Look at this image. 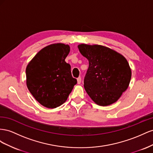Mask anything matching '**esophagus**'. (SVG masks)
Instances as JSON below:
<instances>
[{"instance_id": "obj_1", "label": "esophagus", "mask_w": 153, "mask_h": 153, "mask_svg": "<svg viewBox=\"0 0 153 153\" xmlns=\"http://www.w3.org/2000/svg\"><path fill=\"white\" fill-rule=\"evenodd\" d=\"M77 84H80L81 82V77H79L77 79Z\"/></svg>"}]
</instances>
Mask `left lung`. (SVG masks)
Masks as SVG:
<instances>
[{
	"label": "left lung",
	"instance_id": "8db88e82",
	"mask_svg": "<svg viewBox=\"0 0 153 153\" xmlns=\"http://www.w3.org/2000/svg\"><path fill=\"white\" fill-rule=\"evenodd\" d=\"M77 47L89 62L84 79L86 93L99 106L115 102L128 88L131 77L127 59L102 45L80 44Z\"/></svg>",
	"mask_w": 153,
	"mask_h": 153
}]
</instances>
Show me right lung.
Returning a JSON list of instances; mask_svg holds the SVG:
<instances>
[{
    "mask_svg": "<svg viewBox=\"0 0 153 153\" xmlns=\"http://www.w3.org/2000/svg\"><path fill=\"white\" fill-rule=\"evenodd\" d=\"M68 45L54 43L39 51L26 67V84L36 101L48 108H55L67 100L77 84L71 67L65 62Z\"/></svg>",
    "mask_w": 153,
    "mask_h": 153,
    "instance_id": "add662e5",
    "label": "right lung"
}]
</instances>
